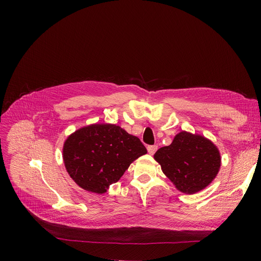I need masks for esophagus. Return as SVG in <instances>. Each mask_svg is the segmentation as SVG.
Instances as JSON below:
<instances>
[{
  "instance_id": "34e87169",
  "label": "esophagus",
  "mask_w": 261,
  "mask_h": 261,
  "mask_svg": "<svg viewBox=\"0 0 261 261\" xmlns=\"http://www.w3.org/2000/svg\"><path fill=\"white\" fill-rule=\"evenodd\" d=\"M147 150H148V153H149V154H154L155 151L158 150V146H156V145L148 146V147H147Z\"/></svg>"
}]
</instances>
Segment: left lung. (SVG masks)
I'll return each mask as SVG.
<instances>
[{"mask_svg": "<svg viewBox=\"0 0 261 261\" xmlns=\"http://www.w3.org/2000/svg\"><path fill=\"white\" fill-rule=\"evenodd\" d=\"M165 173L182 193L195 194L206 187L217 175L221 159L217 147L201 135L185 131L154 154Z\"/></svg>", "mask_w": 261, "mask_h": 261, "instance_id": "8db88e82", "label": "left lung"}]
</instances>
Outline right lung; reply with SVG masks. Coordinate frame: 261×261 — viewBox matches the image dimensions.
Wrapping results in <instances>:
<instances>
[{"instance_id": "obj_1", "label": "right lung", "mask_w": 261, "mask_h": 261, "mask_svg": "<svg viewBox=\"0 0 261 261\" xmlns=\"http://www.w3.org/2000/svg\"><path fill=\"white\" fill-rule=\"evenodd\" d=\"M146 153L139 138L111 123L81 128L63 146L68 174L81 188L95 194L106 193L134 160Z\"/></svg>"}]
</instances>
